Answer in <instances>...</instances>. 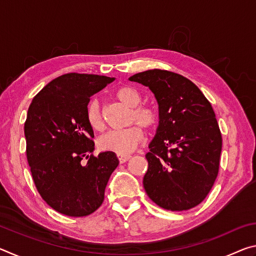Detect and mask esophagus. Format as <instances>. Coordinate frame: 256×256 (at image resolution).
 I'll return each instance as SVG.
<instances>
[{
	"label": "esophagus",
	"instance_id": "1",
	"mask_svg": "<svg viewBox=\"0 0 256 256\" xmlns=\"http://www.w3.org/2000/svg\"><path fill=\"white\" fill-rule=\"evenodd\" d=\"M118 157L120 162L123 164L125 162H128V160L131 158V156H130V154H118Z\"/></svg>",
	"mask_w": 256,
	"mask_h": 256
}]
</instances>
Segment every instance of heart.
<instances>
[{
	"label": "heart",
	"mask_w": 256,
	"mask_h": 256,
	"mask_svg": "<svg viewBox=\"0 0 256 256\" xmlns=\"http://www.w3.org/2000/svg\"><path fill=\"white\" fill-rule=\"evenodd\" d=\"M116 98L120 102L133 110L132 120L144 128L152 126L156 122V114L148 107H138L142 102V96L138 90L133 86H122L116 92ZM86 120L90 126L94 130L104 128V120L100 112V106L97 100L89 102L86 107ZM144 134L140 126H130L124 130H112L99 138V148L120 154H128L136 150V146L144 141Z\"/></svg>",
	"instance_id": "obj_1"
}]
</instances>
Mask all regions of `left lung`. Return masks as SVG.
<instances>
[{
  "label": "left lung",
  "instance_id": "1",
  "mask_svg": "<svg viewBox=\"0 0 256 256\" xmlns=\"http://www.w3.org/2000/svg\"><path fill=\"white\" fill-rule=\"evenodd\" d=\"M128 80L148 86L158 102L159 124L146 154V192L164 209H192L204 200L219 170L222 140L211 104L174 72L154 68Z\"/></svg>",
  "mask_w": 256,
  "mask_h": 256
}]
</instances>
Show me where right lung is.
<instances>
[{
	"label": "right lung",
	"mask_w": 256,
	"mask_h": 256,
	"mask_svg": "<svg viewBox=\"0 0 256 256\" xmlns=\"http://www.w3.org/2000/svg\"><path fill=\"white\" fill-rule=\"evenodd\" d=\"M114 80L68 73L46 84L29 106L24 136L30 172L44 201L62 214L84 216L96 211L118 166L112 151L92 154L94 130L86 120L90 97Z\"/></svg>",
	"instance_id": "right-lung-1"
}]
</instances>
